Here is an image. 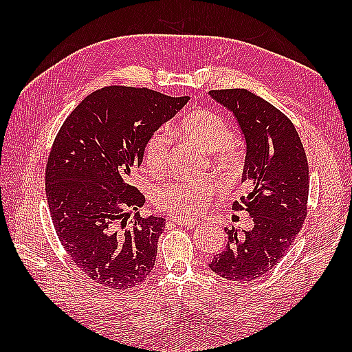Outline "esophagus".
Returning a JSON list of instances; mask_svg holds the SVG:
<instances>
[{
    "label": "esophagus",
    "mask_w": 352,
    "mask_h": 352,
    "mask_svg": "<svg viewBox=\"0 0 352 352\" xmlns=\"http://www.w3.org/2000/svg\"><path fill=\"white\" fill-rule=\"evenodd\" d=\"M174 223H177V226L188 227V228H193V227L198 226L197 221H182V219H174Z\"/></svg>",
    "instance_id": "34e87169"
}]
</instances>
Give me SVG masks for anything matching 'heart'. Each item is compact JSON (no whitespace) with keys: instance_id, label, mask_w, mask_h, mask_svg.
Returning a JSON list of instances; mask_svg holds the SVG:
<instances>
[{"instance_id":"heart-1","label":"heart","mask_w":352,"mask_h":352,"mask_svg":"<svg viewBox=\"0 0 352 352\" xmlns=\"http://www.w3.org/2000/svg\"><path fill=\"white\" fill-rule=\"evenodd\" d=\"M180 136L203 153H212L210 162L226 178L242 168V151L233 142V126L218 111L201 109L189 113L178 125ZM170 140L162 130L153 131L142 148V160L151 174H162L169 160ZM219 189L212 177L175 180L162 184L153 193L154 206L177 219H195L210 206Z\"/></svg>"}]
</instances>
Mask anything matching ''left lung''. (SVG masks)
<instances>
[{
    "label": "left lung",
    "instance_id": "left-lung-1",
    "mask_svg": "<svg viewBox=\"0 0 352 352\" xmlns=\"http://www.w3.org/2000/svg\"><path fill=\"white\" fill-rule=\"evenodd\" d=\"M216 101L233 110L246 139L242 183L246 195L233 210H246L254 228H226V250L216 254L212 271L230 281L248 283L278 263L307 218L309 162L290 119L271 102L246 89L210 91Z\"/></svg>",
    "mask_w": 352,
    "mask_h": 352
}]
</instances>
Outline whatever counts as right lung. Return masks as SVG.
Returning <instances> with one entry per match:
<instances>
[{
	"instance_id": "obj_1",
	"label": "right lung",
	"mask_w": 352,
	"mask_h": 352,
	"mask_svg": "<svg viewBox=\"0 0 352 352\" xmlns=\"http://www.w3.org/2000/svg\"><path fill=\"white\" fill-rule=\"evenodd\" d=\"M189 96L106 86L65 119L45 166V192L63 250L102 287L126 290L151 272L164 218L134 216L145 197L131 184L146 138Z\"/></svg>"
}]
</instances>
